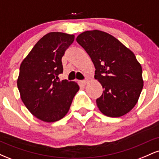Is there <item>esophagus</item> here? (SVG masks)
I'll return each instance as SVG.
<instances>
[{"instance_id": "esophagus-1", "label": "esophagus", "mask_w": 159, "mask_h": 159, "mask_svg": "<svg viewBox=\"0 0 159 159\" xmlns=\"http://www.w3.org/2000/svg\"><path fill=\"white\" fill-rule=\"evenodd\" d=\"M80 83H81V85L85 86L87 83H88V81H80Z\"/></svg>"}]
</instances>
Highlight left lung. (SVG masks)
Here are the masks:
<instances>
[{"label": "left lung", "instance_id": "8db88e82", "mask_svg": "<svg viewBox=\"0 0 159 159\" xmlns=\"http://www.w3.org/2000/svg\"><path fill=\"white\" fill-rule=\"evenodd\" d=\"M76 41L90 57L95 66V78L103 93L96 99L105 116L120 117L135 106L143 87L142 67L134 54L106 32L87 30Z\"/></svg>", "mask_w": 159, "mask_h": 159}]
</instances>
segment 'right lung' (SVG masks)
I'll list each match as a JSON object with an SVG mask.
<instances>
[{"mask_svg":"<svg viewBox=\"0 0 159 159\" xmlns=\"http://www.w3.org/2000/svg\"><path fill=\"white\" fill-rule=\"evenodd\" d=\"M75 35L50 32L40 39L20 66L17 86L27 110L46 123L61 120L68 113L79 90L75 81H59L61 59Z\"/></svg>","mask_w":159,"mask_h":159,"instance_id":"obj_1","label":"right lung"}]
</instances>
